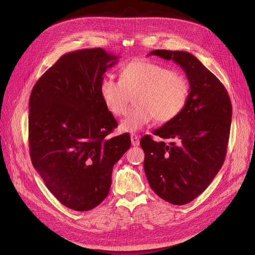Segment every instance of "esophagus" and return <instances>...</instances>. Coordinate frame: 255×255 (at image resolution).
<instances>
[{
    "label": "esophagus",
    "instance_id": "obj_1",
    "mask_svg": "<svg viewBox=\"0 0 255 255\" xmlns=\"http://www.w3.org/2000/svg\"><path fill=\"white\" fill-rule=\"evenodd\" d=\"M131 143L134 146H137L139 144V137L136 134H133V133L131 134Z\"/></svg>",
    "mask_w": 255,
    "mask_h": 255
}]
</instances>
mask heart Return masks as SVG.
<instances>
[{
	"mask_svg": "<svg viewBox=\"0 0 255 255\" xmlns=\"http://www.w3.org/2000/svg\"><path fill=\"white\" fill-rule=\"evenodd\" d=\"M105 106L115 116L125 114L130 96L134 95V107L121 123L125 131H137L155 119L167 123L184 110L189 96L186 77L165 66L150 61H132L120 73V80L104 77L99 87Z\"/></svg>",
	"mask_w": 255,
	"mask_h": 255,
	"instance_id": "heart-1",
	"label": "heart"
}]
</instances>
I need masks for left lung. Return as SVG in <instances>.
<instances>
[{
    "label": "left lung",
    "mask_w": 255,
    "mask_h": 255,
    "mask_svg": "<svg viewBox=\"0 0 255 255\" xmlns=\"http://www.w3.org/2000/svg\"><path fill=\"white\" fill-rule=\"evenodd\" d=\"M149 56L180 65L190 85L182 113L153 131L161 140L144 135L139 142L152 190L166 202L182 206L207 189L224 162L232 103L220 80L190 52L156 49Z\"/></svg>",
    "instance_id": "obj_1"
}]
</instances>
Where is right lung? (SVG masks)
Returning <instances> with one entry per match:
<instances>
[{
    "label": "right lung",
    "instance_id": "add662e5",
    "mask_svg": "<svg viewBox=\"0 0 255 255\" xmlns=\"http://www.w3.org/2000/svg\"><path fill=\"white\" fill-rule=\"evenodd\" d=\"M118 56L102 48L68 52L39 78L29 102L33 166L61 204L74 211L100 205L112 185L115 163L130 148L100 96L106 70Z\"/></svg>",
    "mask_w": 255,
    "mask_h": 255
}]
</instances>
